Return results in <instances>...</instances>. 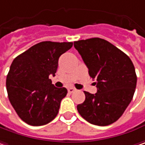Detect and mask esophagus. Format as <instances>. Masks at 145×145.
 Returning a JSON list of instances; mask_svg holds the SVG:
<instances>
[{"instance_id": "obj_1", "label": "esophagus", "mask_w": 145, "mask_h": 145, "mask_svg": "<svg viewBox=\"0 0 145 145\" xmlns=\"http://www.w3.org/2000/svg\"><path fill=\"white\" fill-rule=\"evenodd\" d=\"M74 91H75V89H74V88H68V92H69V93H73Z\"/></svg>"}]
</instances>
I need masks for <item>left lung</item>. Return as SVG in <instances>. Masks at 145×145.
<instances>
[{
    "label": "left lung",
    "instance_id": "obj_1",
    "mask_svg": "<svg viewBox=\"0 0 145 145\" xmlns=\"http://www.w3.org/2000/svg\"><path fill=\"white\" fill-rule=\"evenodd\" d=\"M88 68L90 77L96 79L97 92L84 91L85 101L77 105L79 114L97 126L112 124L123 115L135 93L137 77L130 57L109 41L101 38L74 41Z\"/></svg>",
    "mask_w": 145,
    "mask_h": 145
}]
</instances>
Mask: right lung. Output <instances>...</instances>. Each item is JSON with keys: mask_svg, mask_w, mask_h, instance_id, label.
<instances>
[{"mask_svg": "<svg viewBox=\"0 0 145 145\" xmlns=\"http://www.w3.org/2000/svg\"><path fill=\"white\" fill-rule=\"evenodd\" d=\"M72 42L43 41L13 61L6 78L10 103L18 117L31 126L50 123L57 115L66 88H56L49 75H55L58 59Z\"/></svg>", "mask_w": 145, "mask_h": 145, "instance_id": "right-lung-1", "label": "right lung"}]
</instances>
